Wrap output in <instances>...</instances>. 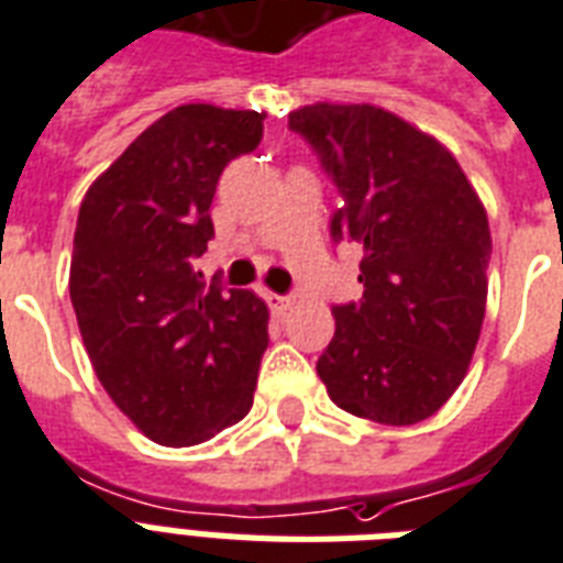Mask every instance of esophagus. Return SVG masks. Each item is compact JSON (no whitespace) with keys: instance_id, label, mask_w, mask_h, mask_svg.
<instances>
[{"instance_id":"1","label":"esophagus","mask_w":563,"mask_h":563,"mask_svg":"<svg viewBox=\"0 0 563 563\" xmlns=\"http://www.w3.org/2000/svg\"><path fill=\"white\" fill-rule=\"evenodd\" d=\"M267 299H269V305H273V310H276V313H285V310L290 308V302H294L290 296H278V294H269Z\"/></svg>"}]
</instances>
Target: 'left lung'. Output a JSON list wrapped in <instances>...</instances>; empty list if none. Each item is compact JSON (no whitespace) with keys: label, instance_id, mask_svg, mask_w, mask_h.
Here are the masks:
<instances>
[{"label":"left lung","instance_id":"left-lung-1","mask_svg":"<svg viewBox=\"0 0 563 563\" xmlns=\"http://www.w3.org/2000/svg\"><path fill=\"white\" fill-rule=\"evenodd\" d=\"M290 130L343 195L334 241L363 246V299L331 308L319 377L352 416L418 424L456 393L483 331V200L439 139L375 103H308L290 112Z\"/></svg>","mask_w":563,"mask_h":563}]
</instances>
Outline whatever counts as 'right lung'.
<instances>
[{
  "label": "right lung",
  "mask_w": 563,
  "mask_h": 563,
  "mask_svg": "<svg viewBox=\"0 0 563 563\" xmlns=\"http://www.w3.org/2000/svg\"><path fill=\"white\" fill-rule=\"evenodd\" d=\"M264 112L183 103L89 186L69 296L112 404L156 444H200L253 407L267 305L195 269L214 235L211 197L255 151Z\"/></svg>",
  "instance_id": "1"
}]
</instances>
